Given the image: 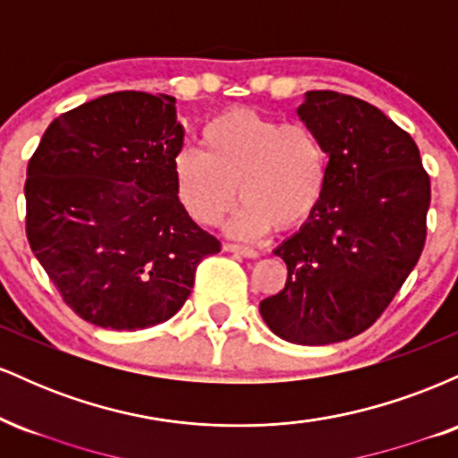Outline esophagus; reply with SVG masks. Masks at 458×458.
Wrapping results in <instances>:
<instances>
[{"instance_id": "obj_1", "label": "esophagus", "mask_w": 458, "mask_h": 458, "mask_svg": "<svg viewBox=\"0 0 458 458\" xmlns=\"http://www.w3.org/2000/svg\"><path fill=\"white\" fill-rule=\"evenodd\" d=\"M224 250H225V251H233V254L245 256V259H259V250H254V247H245V245H236V243H225Z\"/></svg>"}]
</instances>
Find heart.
<instances>
[{"instance_id": "obj_1", "label": "heart", "mask_w": 458, "mask_h": 458, "mask_svg": "<svg viewBox=\"0 0 458 458\" xmlns=\"http://www.w3.org/2000/svg\"><path fill=\"white\" fill-rule=\"evenodd\" d=\"M176 198L193 222L215 225L243 199L225 224L233 236L259 239L276 225L299 228L317 213L329 178V155L317 131L282 124L254 109L215 115L199 133V150L172 159Z\"/></svg>"}]
</instances>
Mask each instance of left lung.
<instances>
[{
    "instance_id": "8db88e82",
    "label": "left lung",
    "mask_w": 458,
    "mask_h": 458,
    "mask_svg": "<svg viewBox=\"0 0 458 458\" xmlns=\"http://www.w3.org/2000/svg\"><path fill=\"white\" fill-rule=\"evenodd\" d=\"M297 115L323 140L329 178L317 213L273 250L288 277L260 317L286 343L323 346L370 327L418 265L430 181L411 135L375 105L310 90Z\"/></svg>"
}]
</instances>
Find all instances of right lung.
Masks as SVG:
<instances>
[{
    "label": "right lung",
    "instance_id": "obj_1",
    "mask_svg": "<svg viewBox=\"0 0 458 458\" xmlns=\"http://www.w3.org/2000/svg\"><path fill=\"white\" fill-rule=\"evenodd\" d=\"M185 129L170 94L114 92L62 114L28 165V241L64 301L97 327L174 317L217 254L176 198Z\"/></svg>",
    "mask_w": 458,
    "mask_h": 458
}]
</instances>
